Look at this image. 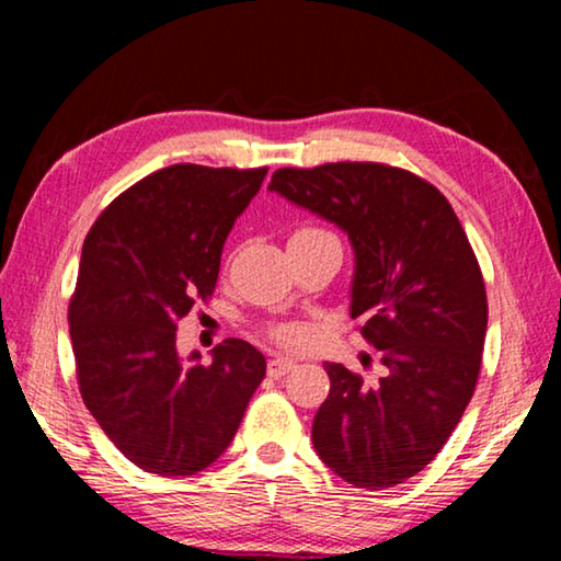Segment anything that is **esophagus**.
<instances>
[{"label":"esophagus","mask_w":561,"mask_h":561,"mask_svg":"<svg viewBox=\"0 0 561 561\" xmlns=\"http://www.w3.org/2000/svg\"><path fill=\"white\" fill-rule=\"evenodd\" d=\"M294 368H297V360H291V358H270V364H267V374L272 376V378H282V376H287L289 371H294Z\"/></svg>","instance_id":"obj_1"}]
</instances>
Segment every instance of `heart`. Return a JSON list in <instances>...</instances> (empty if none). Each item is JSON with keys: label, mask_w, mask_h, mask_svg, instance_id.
<instances>
[{"label": "heart", "mask_w": 561, "mask_h": 561, "mask_svg": "<svg viewBox=\"0 0 561 561\" xmlns=\"http://www.w3.org/2000/svg\"><path fill=\"white\" fill-rule=\"evenodd\" d=\"M304 232H314V230H301L297 234H304ZM272 339L277 341L279 346H287V348H294V346H301L304 341H307V331H304L301 327L297 324H279L272 329Z\"/></svg>", "instance_id": "heart-1"}]
</instances>
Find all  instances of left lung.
Listing matches in <instances>:
<instances>
[{
	"instance_id": "8db88e82",
	"label": "left lung",
	"mask_w": 561,
	"mask_h": 561,
	"mask_svg": "<svg viewBox=\"0 0 561 561\" xmlns=\"http://www.w3.org/2000/svg\"><path fill=\"white\" fill-rule=\"evenodd\" d=\"M270 190L348 234V311L381 351L371 386L324 364L331 388L311 425L314 450L348 485H401L440 453L478 383L488 297L468 234L440 190L401 168H282Z\"/></svg>"
}]
</instances>
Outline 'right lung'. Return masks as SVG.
Returning <instances> with one entry per match:
<instances>
[{"label": "right lung", "mask_w": 561, "mask_h": 561, "mask_svg": "<svg viewBox=\"0 0 561 561\" xmlns=\"http://www.w3.org/2000/svg\"><path fill=\"white\" fill-rule=\"evenodd\" d=\"M267 168L180 163L118 195L91 227L69 304L83 403L111 443L160 478L195 474L232 443L267 360L242 339L178 354V321L215 291L222 244Z\"/></svg>", "instance_id": "add662e5"}]
</instances>
